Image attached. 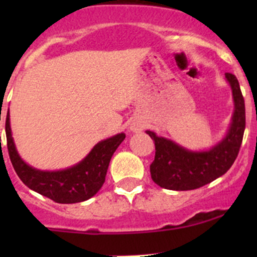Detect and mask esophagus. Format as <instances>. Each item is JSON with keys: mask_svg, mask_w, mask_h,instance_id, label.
<instances>
[{"mask_svg": "<svg viewBox=\"0 0 257 257\" xmlns=\"http://www.w3.org/2000/svg\"><path fill=\"white\" fill-rule=\"evenodd\" d=\"M141 128H142V125L141 124H133V125L131 126V129L133 132H138V131H141Z\"/></svg>", "mask_w": 257, "mask_h": 257, "instance_id": "esophagus-1", "label": "esophagus"}]
</instances>
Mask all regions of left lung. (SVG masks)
Masks as SVG:
<instances>
[{
  "instance_id": "8db88e82",
  "label": "left lung",
  "mask_w": 257,
  "mask_h": 257,
  "mask_svg": "<svg viewBox=\"0 0 257 257\" xmlns=\"http://www.w3.org/2000/svg\"><path fill=\"white\" fill-rule=\"evenodd\" d=\"M232 90L235 110L226 136L206 152H191L170 139L147 131L155 144L150 174L155 184L169 190H194L224 175L236 159L245 131V102L239 80L225 74Z\"/></svg>"
}]
</instances>
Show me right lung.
<instances>
[{
	"label": "right lung",
	"instance_id": "add662e5",
	"mask_svg": "<svg viewBox=\"0 0 257 257\" xmlns=\"http://www.w3.org/2000/svg\"><path fill=\"white\" fill-rule=\"evenodd\" d=\"M6 138L10 159L25 185L56 203L74 204L88 200L99 191L105 181L110 159L125 134L119 133L99 142L78 164L57 172L35 169L21 159L12 138L10 113L6 116Z\"/></svg>",
	"mask_w": 257,
	"mask_h": 257
}]
</instances>
